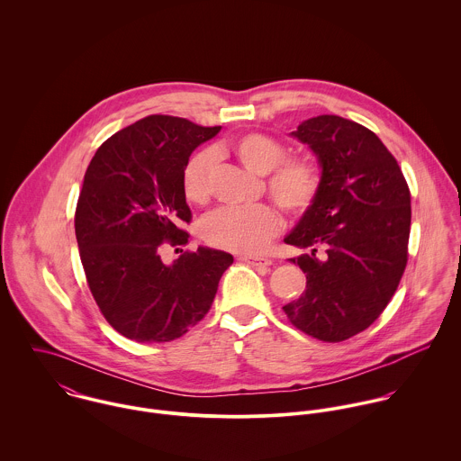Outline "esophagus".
Listing matches in <instances>:
<instances>
[{
	"label": "esophagus",
	"instance_id": "1",
	"mask_svg": "<svg viewBox=\"0 0 461 461\" xmlns=\"http://www.w3.org/2000/svg\"><path fill=\"white\" fill-rule=\"evenodd\" d=\"M240 261L250 264V266H256V267H266V266H271V259H267V258H261V256H241V258H240Z\"/></svg>",
	"mask_w": 461,
	"mask_h": 461
}]
</instances>
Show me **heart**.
I'll use <instances>...</instances> for the list:
<instances>
[{
    "label": "heart",
    "mask_w": 461,
    "mask_h": 461,
    "mask_svg": "<svg viewBox=\"0 0 461 461\" xmlns=\"http://www.w3.org/2000/svg\"><path fill=\"white\" fill-rule=\"evenodd\" d=\"M216 158L229 156L247 170L266 174V190L287 212L300 214L314 202L320 192L321 176L316 163L307 156H284V145L264 132H245L223 140L212 147ZM212 156L209 152L194 154L181 177L183 194L188 202L202 205L209 198V179ZM280 214L267 203L247 209H220L202 223L200 236L209 247L254 254L278 232Z\"/></svg>",
    "instance_id": "heart-1"
}]
</instances>
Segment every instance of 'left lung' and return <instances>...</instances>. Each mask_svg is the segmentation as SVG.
Here are the masks:
<instances>
[{
  "instance_id": "left-lung-1",
  "label": "left lung",
  "mask_w": 461,
  "mask_h": 461,
  "mask_svg": "<svg viewBox=\"0 0 461 461\" xmlns=\"http://www.w3.org/2000/svg\"><path fill=\"white\" fill-rule=\"evenodd\" d=\"M291 136L316 154L321 185L284 238L309 254L289 259L307 289L282 309L296 329L340 342L375 323L394 296L408 256L410 190L382 140L353 121L320 115Z\"/></svg>"
}]
</instances>
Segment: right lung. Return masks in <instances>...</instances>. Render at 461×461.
I'll return each mask as SVG.
<instances>
[{"instance_id":"right-lung-1","label":"right lung","mask_w":461,"mask_h":461,"mask_svg":"<svg viewBox=\"0 0 461 461\" xmlns=\"http://www.w3.org/2000/svg\"><path fill=\"white\" fill-rule=\"evenodd\" d=\"M220 130L149 115L110 136L85 172L74 229L86 282L106 321L136 342H168L195 327L234 263L207 247L161 259L165 243H188L183 168Z\"/></svg>"}]
</instances>
